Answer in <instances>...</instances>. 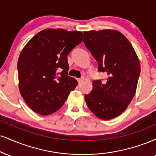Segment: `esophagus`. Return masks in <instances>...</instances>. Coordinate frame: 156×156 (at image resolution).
<instances>
[{"instance_id":"obj_1","label":"esophagus","mask_w":156,"mask_h":156,"mask_svg":"<svg viewBox=\"0 0 156 156\" xmlns=\"http://www.w3.org/2000/svg\"><path fill=\"white\" fill-rule=\"evenodd\" d=\"M78 83H81L82 82V80H83V78H78Z\"/></svg>"}]
</instances>
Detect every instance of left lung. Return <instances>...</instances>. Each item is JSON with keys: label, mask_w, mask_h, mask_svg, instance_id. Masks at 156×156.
<instances>
[{"label": "left lung", "mask_w": 156, "mask_h": 156, "mask_svg": "<svg viewBox=\"0 0 156 156\" xmlns=\"http://www.w3.org/2000/svg\"><path fill=\"white\" fill-rule=\"evenodd\" d=\"M83 43L99 62V71L108 78L93 82V89L85 95L88 108L99 119L119 116L136 93L140 63L134 48L124 35L115 30L83 32Z\"/></svg>", "instance_id": "8db88e82"}]
</instances>
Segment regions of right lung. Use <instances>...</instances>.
<instances>
[{"label":"right lung","instance_id":"add662e5","mask_svg":"<svg viewBox=\"0 0 156 156\" xmlns=\"http://www.w3.org/2000/svg\"><path fill=\"white\" fill-rule=\"evenodd\" d=\"M83 41L80 31L48 28L37 33L18 59L19 89L29 108L48 115L62 107L78 81L67 76V55Z\"/></svg>","mask_w":156,"mask_h":156}]
</instances>
